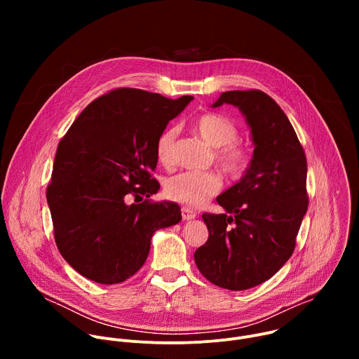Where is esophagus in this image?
Returning <instances> with one entry per match:
<instances>
[{
    "mask_svg": "<svg viewBox=\"0 0 359 359\" xmlns=\"http://www.w3.org/2000/svg\"><path fill=\"white\" fill-rule=\"evenodd\" d=\"M194 217H196V212L194 210H191L190 208H186V206L182 208V219L183 220H191Z\"/></svg>",
    "mask_w": 359,
    "mask_h": 359,
    "instance_id": "1",
    "label": "esophagus"
}]
</instances>
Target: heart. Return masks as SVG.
<instances>
[{
	"label": "heart",
	"instance_id": "heart-1",
	"mask_svg": "<svg viewBox=\"0 0 359 359\" xmlns=\"http://www.w3.org/2000/svg\"><path fill=\"white\" fill-rule=\"evenodd\" d=\"M193 130L213 149L215 163L220 170L231 177L238 179L250 165L248 147L237 140L240 136L238 126L227 116L219 114H203L193 121ZM177 129H165L156 140L158 162L166 168L175 163V146ZM223 180L216 172L194 173L183 172L170 176L163 184L166 198L184 204L189 208H200L220 191Z\"/></svg>",
	"mask_w": 359,
	"mask_h": 359
}]
</instances>
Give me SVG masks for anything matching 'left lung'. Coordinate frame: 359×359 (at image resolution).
Returning <instances> with one entry per match:
<instances>
[{"label": "left lung", "mask_w": 359, "mask_h": 359, "mask_svg": "<svg viewBox=\"0 0 359 359\" xmlns=\"http://www.w3.org/2000/svg\"><path fill=\"white\" fill-rule=\"evenodd\" d=\"M237 107L255 144L243 179L217 197L229 215L204 213L209 238L194 252L198 271L217 287L248 290L291 257L309 208L306 158L288 118L259 89L223 92L213 108Z\"/></svg>", "instance_id": "8db88e82"}]
</instances>
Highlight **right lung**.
I'll list each match as a JSON object with an SVG mask.
<instances>
[{"mask_svg":"<svg viewBox=\"0 0 359 359\" xmlns=\"http://www.w3.org/2000/svg\"><path fill=\"white\" fill-rule=\"evenodd\" d=\"M191 99L112 89L61 139L46 200L57 247L83 277L123 283L144 264L153 233L182 220L176 203L137 198L158 193L156 140Z\"/></svg>","mask_w":359,"mask_h":359,"instance_id":"obj_1","label":"right lung"}]
</instances>
